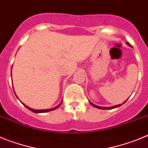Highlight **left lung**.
<instances>
[{
  "label": "left lung",
  "mask_w": 148,
  "mask_h": 148,
  "mask_svg": "<svg viewBox=\"0 0 148 148\" xmlns=\"http://www.w3.org/2000/svg\"><path fill=\"white\" fill-rule=\"evenodd\" d=\"M126 44H127V45L129 46V47H132V46L130 45V44H129V43H128V42H126ZM127 100L125 101H124V102H123V104H125V103L126 102V101H127ZM89 102H90V104H92V105L93 106V107H95V108H99V109H102V110H109V109H113V108H118V107H119V106H121V104H118V105L112 106V107H109V108H108V107H100V106H97V105H95V104H92V103L91 102V101H89Z\"/></svg>",
  "instance_id": "left-lung-1"
}]
</instances>
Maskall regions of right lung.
Masks as SVG:
<instances>
[{"instance_id":"obj_1","label":"right lung","mask_w":148,"mask_h":148,"mask_svg":"<svg viewBox=\"0 0 148 148\" xmlns=\"http://www.w3.org/2000/svg\"><path fill=\"white\" fill-rule=\"evenodd\" d=\"M14 89V88H13ZM17 96V95H16ZM18 98V97H17ZM22 103V102H21ZM61 103H62V101H61V103H60L59 104H58V106H56V107H55V108H51V109H47V110H35V109H32V108H29V107H28V106L25 105V104H23V103H22V104H23V105L25 106L26 108H27L28 110H29L30 111H32V112H33V113H47V112H49V111H52V110H54L57 109V108H58V107H60V105L61 104Z\"/></svg>"}]
</instances>
